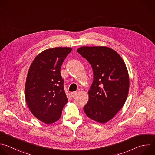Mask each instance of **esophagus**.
Returning <instances> with one entry per match:
<instances>
[{"mask_svg":"<svg viewBox=\"0 0 155 155\" xmlns=\"http://www.w3.org/2000/svg\"><path fill=\"white\" fill-rule=\"evenodd\" d=\"M70 94H71V97H74V96H75L77 94V92H71Z\"/></svg>","mask_w":155,"mask_h":155,"instance_id":"esophagus-1","label":"esophagus"}]
</instances>
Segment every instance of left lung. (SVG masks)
Returning <instances> with one entry per match:
<instances>
[{
  "label": "left lung",
  "mask_w": 155,
  "mask_h": 155,
  "mask_svg": "<svg viewBox=\"0 0 155 155\" xmlns=\"http://www.w3.org/2000/svg\"><path fill=\"white\" fill-rule=\"evenodd\" d=\"M77 51L94 72L84 111L89 119L107 123L122 109L128 97L130 78L125 63L117 51L106 46H82Z\"/></svg>",
  "instance_id": "1"
}]
</instances>
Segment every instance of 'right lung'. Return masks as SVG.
Returning <instances> with one entry per match:
<instances>
[{"mask_svg":"<svg viewBox=\"0 0 155 155\" xmlns=\"http://www.w3.org/2000/svg\"><path fill=\"white\" fill-rule=\"evenodd\" d=\"M71 47L46 49L33 60L28 71L25 97L28 108L39 120L53 124L60 119L68 101L60 70Z\"/></svg>","mask_w":155,"mask_h":155,"instance_id":"right-lung-1","label":"right lung"}]
</instances>
